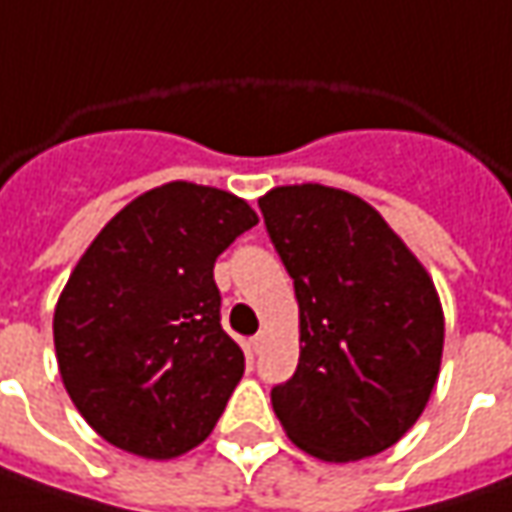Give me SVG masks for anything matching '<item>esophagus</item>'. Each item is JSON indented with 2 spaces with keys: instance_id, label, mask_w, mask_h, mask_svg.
<instances>
[{
  "instance_id": "34e87169",
  "label": "esophagus",
  "mask_w": 512,
  "mask_h": 512,
  "mask_svg": "<svg viewBox=\"0 0 512 512\" xmlns=\"http://www.w3.org/2000/svg\"><path fill=\"white\" fill-rule=\"evenodd\" d=\"M266 340H269V334H266V331L255 334V337L249 340V348H252V354H260V351L266 348Z\"/></svg>"
}]
</instances>
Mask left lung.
Here are the masks:
<instances>
[{
    "instance_id": "left-lung-1",
    "label": "left lung",
    "mask_w": 512,
    "mask_h": 512,
    "mask_svg": "<svg viewBox=\"0 0 512 512\" xmlns=\"http://www.w3.org/2000/svg\"><path fill=\"white\" fill-rule=\"evenodd\" d=\"M300 306V362L274 385L289 439L354 462L399 442L431 399L445 317L425 266L374 206L320 184L260 198Z\"/></svg>"
}]
</instances>
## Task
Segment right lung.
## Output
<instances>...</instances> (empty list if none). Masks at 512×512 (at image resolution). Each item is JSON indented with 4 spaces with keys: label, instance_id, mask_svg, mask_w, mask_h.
Returning <instances> with one entry per match:
<instances>
[{
    "label": "right lung",
    "instance_id": "add662e5",
    "mask_svg": "<svg viewBox=\"0 0 512 512\" xmlns=\"http://www.w3.org/2000/svg\"><path fill=\"white\" fill-rule=\"evenodd\" d=\"M255 223L232 192L172 181L127 203L81 255L53 343L64 388L101 439L172 459L212 433L246 368L212 269Z\"/></svg>",
    "mask_w": 512,
    "mask_h": 512
}]
</instances>
